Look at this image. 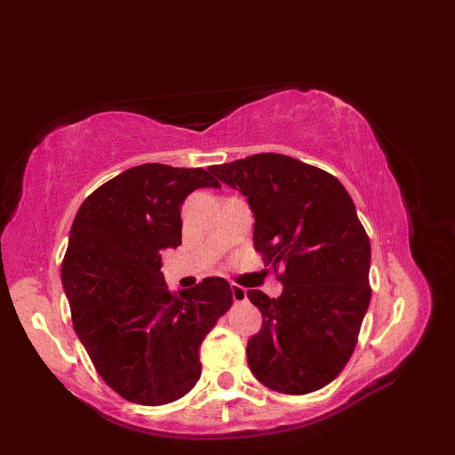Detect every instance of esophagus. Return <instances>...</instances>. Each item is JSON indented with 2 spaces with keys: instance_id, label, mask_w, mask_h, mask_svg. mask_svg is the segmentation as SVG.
I'll return each instance as SVG.
<instances>
[{
  "instance_id": "34e87169",
  "label": "esophagus",
  "mask_w": 455,
  "mask_h": 455,
  "mask_svg": "<svg viewBox=\"0 0 455 455\" xmlns=\"http://www.w3.org/2000/svg\"><path fill=\"white\" fill-rule=\"evenodd\" d=\"M230 290H232V299H234V302H245V300H247V290L242 288V285L232 283Z\"/></svg>"
}]
</instances>
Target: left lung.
<instances>
[{"mask_svg":"<svg viewBox=\"0 0 455 455\" xmlns=\"http://www.w3.org/2000/svg\"><path fill=\"white\" fill-rule=\"evenodd\" d=\"M254 212V249L283 283L278 299L247 297L264 326L247 343V362L266 387L314 393L350 360L371 300V242L345 186L315 165L259 153L212 165Z\"/></svg>","mask_w":455,"mask_h":455,"instance_id":"1","label":"left lung"}]
</instances>
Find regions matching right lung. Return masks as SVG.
<instances>
[{
  "label": "right lung",
  "mask_w": 455,
  "mask_h": 455,
  "mask_svg": "<svg viewBox=\"0 0 455 455\" xmlns=\"http://www.w3.org/2000/svg\"><path fill=\"white\" fill-rule=\"evenodd\" d=\"M203 167L141 164L81 204L62 259L71 321L90 360L125 400L162 405L201 378L199 347L232 304L225 278L172 293L162 249L182 242L180 206L197 188H220Z\"/></svg>",
  "instance_id": "add662e5"
}]
</instances>
